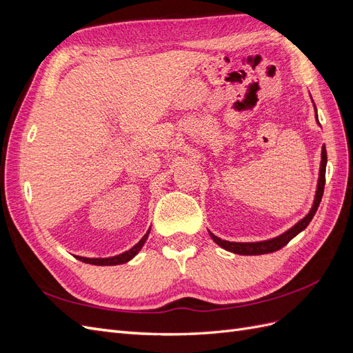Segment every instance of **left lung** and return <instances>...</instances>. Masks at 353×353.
Masks as SVG:
<instances>
[{
    "instance_id": "1",
    "label": "left lung",
    "mask_w": 353,
    "mask_h": 353,
    "mask_svg": "<svg viewBox=\"0 0 353 353\" xmlns=\"http://www.w3.org/2000/svg\"><path fill=\"white\" fill-rule=\"evenodd\" d=\"M315 113H316V108H315ZM316 121H318V116H316ZM325 166H327V150H325V145H323L321 168H319V178H318L316 194H315L312 209L309 210V213L302 221H299L294 227H292L290 230L285 231L284 234H281V236L275 237V239H271V240H265V241H256V243H234V241L221 240L216 236H213L210 231H209V236L212 237V240L215 241L218 245H221L222 249H225V250L232 252V253H237V254H265V253H272V252L280 250L281 248H284V245L288 241H290L292 239H294L299 232L303 231L309 225V222L312 221L315 212H316V209L319 206V203H321L323 194H324Z\"/></svg>"
}]
</instances>
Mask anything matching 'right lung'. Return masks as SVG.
Wrapping results in <instances>:
<instances>
[{"instance_id":"obj_1","label":"right lung","mask_w":353,"mask_h":353,"mask_svg":"<svg viewBox=\"0 0 353 353\" xmlns=\"http://www.w3.org/2000/svg\"><path fill=\"white\" fill-rule=\"evenodd\" d=\"M148 234H150V230H148V231L144 234V237H143L140 241H138L132 249H130V250L122 253V254L113 256V258H82V256H77V259H79V261H82V262H85V263L103 265V266H104V265H121V263H126L128 261H131L138 252L141 250V248H143L145 240H147V237H148Z\"/></svg>"}]
</instances>
